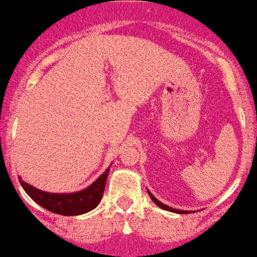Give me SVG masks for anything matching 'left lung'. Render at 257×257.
Returning a JSON list of instances; mask_svg holds the SVG:
<instances>
[{
  "mask_svg": "<svg viewBox=\"0 0 257 257\" xmlns=\"http://www.w3.org/2000/svg\"><path fill=\"white\" fill-rule=\"evenodd\" d=\"M148 194H149V196H151V199H152V201H154L155 203L158 205V206L162 207V209H165V210H169V212H174V213H180V214H187V213H190V210H178V209H173V207L167 206V205H165V203H162L161 201H158V199H156V198H155V196L152 195L149 191H148Z\"/></svg>",
  "mask_w": 257,
  "mask_h": 257,
  "instance_id": "8db88e82",
  "label": "left lung"
}]
</instances>
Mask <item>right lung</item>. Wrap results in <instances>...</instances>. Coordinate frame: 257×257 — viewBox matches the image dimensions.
<instances>
[{
  "mask_svg": "<svg viewBox=\"0 0 257 257\" xmlns=\"http://www.w3.org/2000/svg\"><path fill=\"white\" fill-rule=\"evenodd\" d=\"M109 167L87 188L77 191V192H72V194L45 192V191L34 188L30 184L25 183L21 177H19V181L27 195L40 206L56 214H62V216H79V214H84L95 209L98 203L101 202L109 174Z\"/></svg>",
  "mask_w": 257,
  "mask_h": 257,
  "instance_id": "obj_1",
  "label": "right lung"
}]
</instances>
